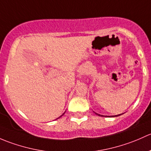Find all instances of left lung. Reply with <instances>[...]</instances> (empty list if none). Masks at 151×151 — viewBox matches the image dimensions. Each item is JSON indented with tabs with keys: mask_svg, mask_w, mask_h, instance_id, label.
<instances>
[{
	"mask_svg": "<svg viewBox=\"0 0 151 151\" xmlns=\"http://www.w3.org/2000/svg\"><path fill=\"white\" fill-rule=\"evenodd\" d=\"M96 114L98 115V116H101V115H99V114H97V113H96ZM121 115H122V114H120V115H116V116H121Z\"/></svg>",
	"mask_w": 151,
	"mask_h": 151,
	"instance_id": "1",
	"label": "left lung"
}]
</instances>
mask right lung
I'll list each match as a JSON object with an SVG mask.
<instances>
[{
	"label": "right lung",
	"instance_id": "right-lung-1",
	"mask_svg": "<svg viewBox=\"0 0 151 151\" xmlns=\"http://www.w3.org/2000/svg\"><path fill=\"white\" fill-rule=\"evenodd\" d=\"M64 113H63V114H64ZM63 115H62V116H63ZM61 116H60V117H61ZM58 119H59V118H58Z\"/></svg>",
	"mask_w": 151,
	"mask_h": 151
}]
</instances>
